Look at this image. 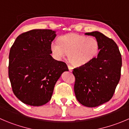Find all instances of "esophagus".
I'll list each match as a JSON object with an SVG mask.
<instances>
[{
    "instance_id": "esophagus-1",
    "label": "esophagus",
    "mask_w": 129,
    "mask_h": 129,
    "mask_svg": "<svg viewBox=\"0 0 129 129\" xmlns=\"http://www.w3.org/2000/svg\"><path fill=\"white\" fill-rule=\"evenodd\" d=\"M68 69H69V70L70 71V72H72V70H73V67H72L71 65H70V64H68Z\"/></svg>"
}]
</instances>
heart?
I'll return each instance as SVG.
<instances>
[{
  "label": "heart",
  "mask_w": 129,
  "mask_h": 129,
  "mask_svg": "<svg viewBox=\"0 0 129 129\" xmlns=\"http://www.w3.org/2000/svg\"><path fill=\"white\" fill-rule=\"evenodd\" d=\"M51 49L56 59H62L69 54V59L73 64L82 66L96 56L99 44L94 37L71 34L62 36L59 42L52 41Z\"/></svg>",
  "instance_id": "obj_1"
}]
</instances>
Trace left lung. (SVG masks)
<instances>
[{
    "instance_id": "left-lung-1",
    "label": "left lung",
    "mask_w": 129,
    "mask_h": 129,
    "mask_svg": "<svg viewBox=\"0 0 129 129\" xmlns=\"http://www.w3.org/2000/svg\"><path fill=\"white\" fill-rule=\"evenodd\" d=\"M95 37L99 52L87 63L73 69L74 91L78 102L87 107H96L112 98L121 76L122 61L113 40L99 31L86 33Z\"/></svg>"
}]
</instances>
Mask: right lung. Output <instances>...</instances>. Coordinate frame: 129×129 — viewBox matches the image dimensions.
Here are the masks:
<instances>
[{
  "mask_svg": "<svg viewBox=\"0 0 129 129\" xmlns=\"http://www.w3.org/2000/svg\"><path fill=\"white\" fill-rule=\"evenodd\" d=\"M51 30H32L19 35L11 47L9 78L18 99L30 106H42L51 99L56 82L67 64L55 60L51 44L56 37Z\"/></svg>",
  "mask_w": 129,
  "mask_h": 129,
  "instance_id": "obj_1",
  "label": "right lung"
}]
</instances>
